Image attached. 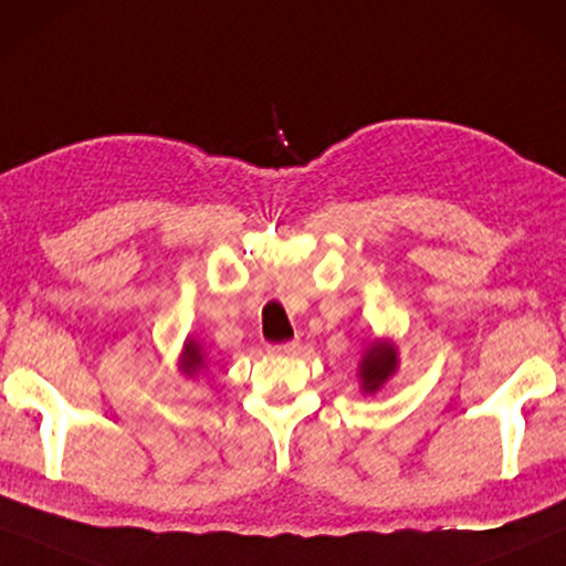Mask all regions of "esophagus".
I'll return each instance as SVG.
<instances>
[{
	"mask_svg": "<svg viewBox=\"0 0 566 566\" xmlns=\"http://www.w3.org/2000/svg\"><path fill=\"white\" fill-rule=\"evenodd\" d=\"M269 352L284 354V356L297 354L300 352V340H284V344H272V346H269Z\"/></svg>",
	"mask_w": 566,
	"mask_h": 566,
	"instance_id": "1",
	"label": "esophagus"
}]
</instances>
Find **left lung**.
Instances as JSON below:
<instances>
[{
	"instance_id": "obj_1",
	"label": "left lung",
	"mask_w": 566,
	"mask_h": 566,
	"mask_svg": "<svg viewBox=\"0 0 566 566\" xmlns=\"http://www.w3.org/2000/svg\"><path fill=\"white\" fill-rule=\"evenodd\" d=\"M397 366V354L392 346H381V344H374L369 352H366L364 361H361V385L366 392H377V389L385 385L389 379V374L395 371Z\"/></svg>"
}]
</instances>
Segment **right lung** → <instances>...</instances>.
<instances>
[{
	"label": "right lung",
	"instance_id": "obj_1",
	"mask_svg": "<svg viewBox=\"0 0 566 566\" xmlns=\"http://www.w3.org/2000/svg\"><path fill=\"white\" fill-rule=\"evenodd\" d=\"M202 366H205V356L200 352V346H197L195 340H189L187 348H185V369L189 374H195V371H200Z\"/></svg>",
	"mask_w": 566,
	"mask_h": 566
}]
</instances>
